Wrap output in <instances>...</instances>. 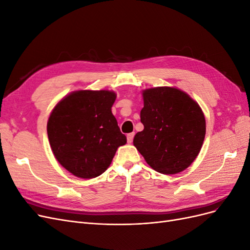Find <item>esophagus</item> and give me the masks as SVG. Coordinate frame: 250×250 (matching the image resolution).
<instances>
[{
  "mask_svg": "<svg viewBox=\"0 0 250 250\" xmlns=\"http://www.w3.org/2000/svg\"><path fill=\"white\" fill-rule=\"evenodd\" d=\"M133 137H134V132H131V133H128L127 134V142L128 143H132V141H133Z\"/></svg>",
  "mask_w": 250,
  "mask_h": 250,
  "instance_id": "1",
  "label": "esophagus"
}]
</instances>
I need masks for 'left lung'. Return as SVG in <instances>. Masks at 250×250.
<instances>
[{"label":"left lung","instance_id":"1","mask_svg":"<svg viewBox=\"0 0 250 250\" xmlns=\"http://www.w3.org/2000/svg\"><path fill=\"white\" fill-rule=\"evenodd\" d=\"M142 95L144 129L134 135V147L158 173L186 170L199 154L206 137V118L199 104L171 86L147 88Z\"/></svg>","mask_w":250,"mask_h":250}]
</instances>
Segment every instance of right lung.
I'll list each match as a JSON object with an SVG mask.
<instances>
[{"label": "right lung", "instance_id": "obj_1", "mask_svg": "<svg viewBox=\"0 0 250 250\" xmlns=\"http://www.w3.org/2000/svg\"><path fill=\"white\" fill-rule=\"evenodd\" d=\"M117 94L101 89L75 90L52 109L47 124L50 146L57 162L79 178H95L110 166L127 143L111 107Z\"/></svg>", "mask_w": 250, "mask_h": 250}]
</instances>
